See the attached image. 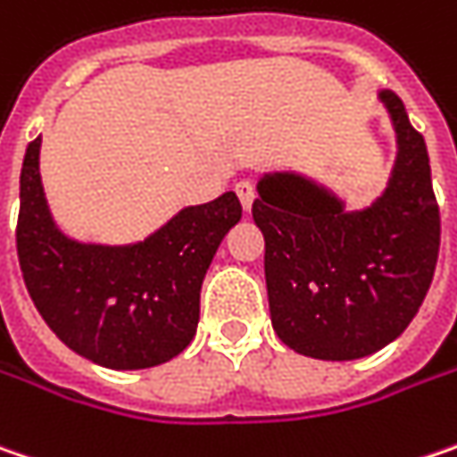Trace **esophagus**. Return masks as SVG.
I'll list each match as a JSON object with an SVG mask.
<instances>
[{
  "mask_svg": "<svg viewBox=\"0 0 457 457\" xmlns=\"http://www.w3.org/2000/svg\"><path fill=\"white\" fill-rule=\"evenodd\" d=\"M237 195H239L241 205L249 211V208H252V203H254V197H257V187H254V182H249V179H241V182H237Z\"/></svg>",
  "mask_w": 457,
  "mask_h": 457,
  "instance_id": "esophagus-1",
  "label": "esophagus"
}]
</instances>
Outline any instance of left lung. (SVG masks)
<instances>
[{"mask_svg":"<svg viewBox=\"0 0 457 457\" xmlns=\"http://www.w3.org/2000/svg\"><path fill=\"white\" fill-rule=\"evenodd\" d=\"M399 156L386 193L345 213L295 174H267L252 205L264 234L270 316L290 350L316 360L378 353L411 324L440 252V208L420 130L394 92H380Z\"/></svg>","mask_w":457,"mask_h":457,"instance_id":"left-lung-1","label":"left lung"}]
</instances>
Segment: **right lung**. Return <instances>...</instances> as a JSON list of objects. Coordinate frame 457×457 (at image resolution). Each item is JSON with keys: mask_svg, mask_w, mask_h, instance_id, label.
I'll return each mask as SVG.
<instances>
[{"mask_svg": "<svg viewBox=\"0 0 457 457\" xmlns=\"http://www.w3.org/2000/svg\"><path fill=\"white\" fill-rule=\"evenodd\" d=\"M37 151L40 138L25 151L14 239L22 280L43 321L66 347L112 370H141L177 357L193 342L200 286L218 244L239 223L237 193L179 211L141 244H77L51 220Z\"/></svg>", "mask_w": 457, "mask_h": 457, "instance_id": "1", "label": "right lung"}]
</instances>
